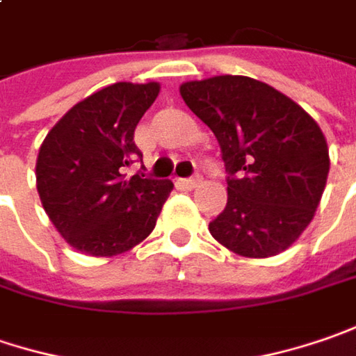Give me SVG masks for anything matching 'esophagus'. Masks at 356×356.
<instances>
[{
	"instance_id": "34e87169",
	"label": "esophagus",
	"mask_w": 356,
	"mask_h": 356,
	"mask_svg": "<svg viewBox=\"0 0 356 356\" xmlns=\"http://www.w3.org/2000/svg\"><path fill=\"white\" fill-rule=\"evenodd\" d=\"M181 185H183L185 189H189V191H193V189H197V187L201 185V179H199V177L183 179V181H181Z\"/></svg>"
}]
</instances>
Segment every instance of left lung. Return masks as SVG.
Returning <instances> with one entry per match:
<instances>
[{
    "instance_id": "1",
    "label": "left lung",
    "mask_w": 356,
    "mask_h": 356,
    "mask_svg": "<svg viewBox=\"0 0 356 356\" xmlns=\"http://www.w3.org/2000/svg\"><path fill=\"white\" fill-rule=\"evenodd\" d=\"M185 105L219 141L227 207L209 223L235 255L267 259L289 249L315 217L329 175L318 123L275 87L215 75L179 87Z\"/></svg>"
}]
</instances>
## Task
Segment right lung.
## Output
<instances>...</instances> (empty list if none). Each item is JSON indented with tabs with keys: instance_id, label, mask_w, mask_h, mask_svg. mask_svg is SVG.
Returning <instances> with one entry per match:
<instances>
[{
	"instance_id": "add662e5",
	"label": "right lung",
	"mask_w": 356,
	"mask_h": 356,
	"mask_svg": "<svg viewBox=\"0 0 356 356\" xmlns=\"http://www.w3.org/2000/svg\"><path fill=\"white\" fill-rule=\"evenodd\" d=\"M157 81H119L75 103L45 135L35 163L41 205L79 253L115 257L155 229L171 181L133 175V133L157 99ZM145 177V175H143Z\"/></svg>"
}]
</instances>
